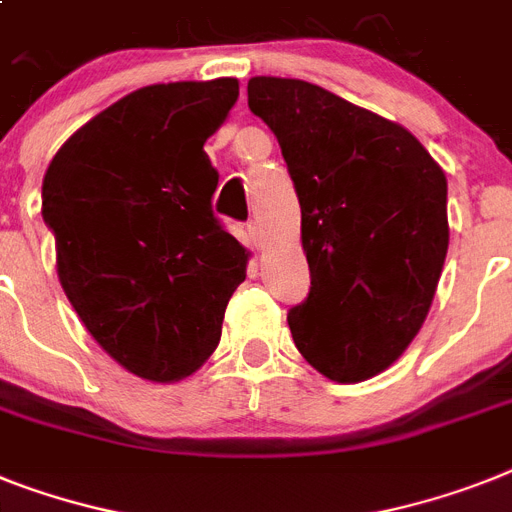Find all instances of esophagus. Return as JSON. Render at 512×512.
Here are the masks:
<instances>
[{
  "instance_id": "34e87169",
  "label": "esophagus",
  "mask_w": 512,
  "mask_h": 512,
  "mask_svg": "<svg viewBox=\"0 0 512 512\" xmlns=\"http://www.w3.org/2000/svg\"><path fill=\"white\" fill-rule=\"evenodd\" d=\"M248 243H251V248H256V251L264 246V235H261V227L256 225V222H248Z\"/></svg>"
}]
</instances>
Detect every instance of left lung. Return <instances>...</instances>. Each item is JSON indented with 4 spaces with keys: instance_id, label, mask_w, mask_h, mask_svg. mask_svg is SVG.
Wrapping results in <instances>:
<instances>
[{
    "instance_id": "obj_1",
    "label": "left lung",
    "mask_w": 512,
    "mask_h": 512,
    "mask_svg": "<svg viewBox=\"0 0 512 512\" xmlns=\"http://www.w3.org/2000/svg\"><path fill=\"white\" fill-rule=\"evenodd\" d=\"M301 201L311 287L287 311L295 348L335 382L403 356L447 256V180L398 122L295 78L248 80Z\"/></svg>"
}]
</instances>
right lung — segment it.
I'll return each instance as SVG.
<instances>
[{"label":"right lung","mask_w":512,"mask_h":512,"mask_svg":"<svg viewBox=\"0 0 512 512\" xmlns=\"http://www.w3.org/2000/svg\"><path fill=\"white\" fill-rule=\"evenodd\" d=\"M238 80L138 88L57 151L41 214L80 322L125 369L175 382L217 348L248 253L222 227L204 143Z\"/></svg>","instance_id":"add662e5"}]
</instances>
